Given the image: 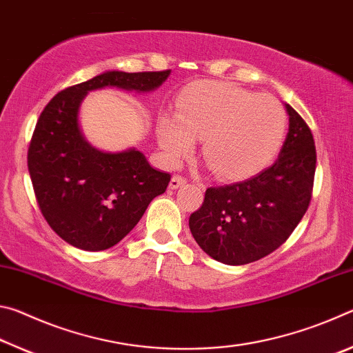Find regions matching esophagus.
<instances>
[{"instance_id":"34e87169","label":"esophagus","mask_w":353,"mask_h":353,"mask_svg":"<svg viewBox=\"0 0 353 353\" xmlns=\"http://www.w3.org/2000/svg\"><path fill=\"white\" fill-rule=\"evenodd\" d=\"M185 183H187V179L182 177V176H179V174H176V176H172V179H171L170 188H171V190H177L179 187H182V185H185Z\"/></svg>"}]
</instances>
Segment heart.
Returning a JSON list of instances; mask_svg holds the SVG:
<instances>
[{"instance_id": "1", "label": "heart", "mask_w": 353, "mask_h": 353, "mask_svg": "<svg viewBox=\"0 0 353 353\" xmlns=\"http://www.w3.org/2000/svg\"><path fill=\"white\" fill-rule=\"evenodd\" d=\"M286 130L282 104L270 94L229 82H205L177 103V115L160 118L157 139L171 163H179L202 140V155L225 181L256 174L276 157Z\"/></svg>"}]
</instances>
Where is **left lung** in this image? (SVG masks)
I'll return each instance as SVG.
<instances>
[{"label": "left lung", "instance_id": "left-lung-1", "mask_svg": "<svg viewBox=\"0 0 353 353\" xmlns=\"http://www.w3.org/2000/svg\"><path fill=\"white\" fill-rule=\"evenodd\" d=\"M290 129L279 159L244 182L210 187L202 207L190 216L201 249L225 265H248L288 240L312 201L316 171L313 134L285 104Z\"/></svg>", "mask_w": 353, "mask_h": 353}]
</instances>
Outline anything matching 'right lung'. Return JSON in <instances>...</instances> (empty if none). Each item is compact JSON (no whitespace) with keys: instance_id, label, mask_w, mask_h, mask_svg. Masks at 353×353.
<instances>
[{"instance_id":"right-lung-1","label":"right lung","mask_w":353,"mask_h":353,"mask_svg":"<svg viewBox=\"0 0 353 353\" xmlns=\"http://www.w3.org/2000/svg\"><path fill=\"white\" fill-rule=\"evenodd\" d=\"M170 73L105 71L59 92L40 113L28 151L29 174L46 223L71 246L90 252L115 246L171 181L135 148L123 152L93 148L79 126L82 99L104 87L152 92Z\"/></svg>"}]
</instances>
